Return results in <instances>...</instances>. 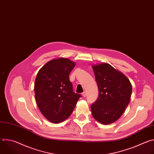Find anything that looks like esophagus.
Instances as JSON below:
<instances>
[{
  "mask_svg": "<svg viewBox=\"0 0 154 154\" xmlns=\"http://www.w3.org/2000/svg\"><path fill=\"white\" fill-rule=\"evenodd\" d=\"M82 95L84 97H85L86 96V92H85V91H84L82 94Z\"/></svg>",
  "mask_w": 154,
  "mask_h": 154,
  "instance_id": "1",
  "label": "esophagus"
}]
</instances>
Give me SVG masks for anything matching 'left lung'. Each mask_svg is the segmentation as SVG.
<instances>
[{
	"mask_svg": "<svg viewBox=\"0 0 154 154\" xmlns=\"http://www.w3.org/2000/svg\"><path fill=\"white\" fill-rule=\"evenodd\" d=\"M92 68L99 89V97L91 105L93 118L103 124L117 121L128 106L132 87L128 78L110 64L103 63Z\"/></svg>",
	"mask_w": 154,
	"mask_h": 154,
	"instance_id": "obj_1",
	"label": "left lung"
}]
</instances>
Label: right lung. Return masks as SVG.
<instances>
[{
  "mask_svg": "<svg viewBox=\"0 0 154 154\" xmlns=\"http://www.w3.org/2000/svg\"><path fill=\"white\" fill-rule=\"evenodd\" d=\"M75 63L58 58L46 63L38 71L35 81V97L40 112L55 124L68 119L81 97L73 91L69 74Z\"/></svg>",
  "mask_w": 154,
  "mask_h": 154,
  "instance_id": "add662e5",
  "label": "right lung"
}]
</instances>
